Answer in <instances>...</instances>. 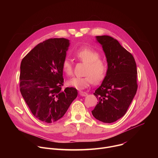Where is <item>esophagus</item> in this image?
I'll return each instance as SVG.
<instances>
[{"label":"esophagus","mask_w":158,"mask_h":158,"mask_svg":"<svg viewBox=\"0 0 158 158\" xmlns=\"http://www.w3.org/2000/svg\"><path fill=\"white\" fill-rule=\"evenodd\" d=\"M79 94L81 96H86L87 95V93H85V92H84V91H79Z\"/></svg>","instance_id":"esophagus-1"}]
</instances>
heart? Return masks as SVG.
<instances>
[{
  "mask_svg": "<svg viewBox=\"0 0 158 158\" xmlns=\"http://www.w3.org/2000/svg\"><path fill=\"white\" fill-rule=\"evenodd\" d=\"M75 57L80 62L86 64L84 77H74L67 82V85L77 89H84L92 83H99L102 81L106 74L107 65L106 62L99 58L100 54L91 48H82L75 52ZM62 70L67 76L73 73L72 62L68 59H65L62 64Z\"/></svg>",
  "mask_w": 158,
  "mask_h": 158,
  "instance_id": "b5f03b06",
  "label": "heart"
}]
</instances>
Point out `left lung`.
I'll list each match as a JSON object with an SVG mask.
<instances>
[{
  "label": "left lung",
  "mask_w": 158,
  "mask_h": 158,
  "mask_svg": "<svg viewBox=\"0 0 158 158\" xmlns=\"http://www.w3.org/2000/svg\"><path fill=\"white\" fill-rule=\"evenodd\" d=\"M107 62V71L94 93L98 104L91 111L98 120L111 123L124 116L138 89L137 67L132 55L108 35L96 36Z\"/></svg>",
  "instance_id": "1"
}]
</instances>
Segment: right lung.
Masks as SVG:
<instances>
[{
	"mask_svg": "<svg viewBox=\"0 0 158 158\" xmlns=\"http://www.w3.org/2000/svg\"><path fill=\"white\" fill-rule=\"evenodd\" d=\"M69 46L68 39H48L37 44L20 64V93L32 114L44 123L60 119L77 96L74 87L61 90L62 64Z\"/></svg>",
	"mask_w": 158,
	"mask_h": 158,
	"instance_id": "1",
	"label": "right lung"
}]
</instances>
